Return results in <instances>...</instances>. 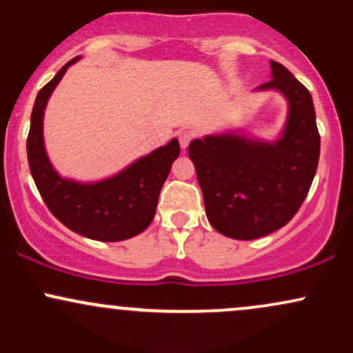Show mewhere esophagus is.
I'll return each instance as SVG.
<instances>
[{"mask_svg":"<svg viewBox=\"0 0 353 353\" xmlns=\"http://www.w3.org/2000/svg\"><path fill=\"white\" fill-rule=\"evenodd\" d=\"M192 137H194V132L188 131V129H184V131L177 132V139H179V144H181L182 149L188 148L190 141H192Z\"/></svg>","mask_w":353,"mask_h":353,"instance_id":"1","label":"esophagus"}]
</instances>
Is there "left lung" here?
<instances>
[{"label":"left lung","instance_id":"8db88e82","mask_svg":"<svg viewBox=\"0 0 353 353\" xmlns=\"http://www.w3.org/2000/svg\"><path fill=\"white\" fill-rule=\"evenodd\" d=\"M272 79L289 101V119L274 144L237 134L208 136L189 144L204 196L205 216L217 232L252 241L283 228L301 209L319 164L320 136L312 96L281 63L270 61Z\"/></svg>","mask_w":353,"mask_h":353}]
</instances>
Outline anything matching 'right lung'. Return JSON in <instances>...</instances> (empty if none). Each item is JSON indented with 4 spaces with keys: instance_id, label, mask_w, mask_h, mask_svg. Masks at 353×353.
Wrapping results in <instances>:
<instances>
[{
    "instance_id": "1",
    "label": "right lung",
    "mask_w": 353,
    "mask_h": 353,
    "mask_svg": "<svg viewBox=\"0 0 353 353\" xmlns=\"http://www.w3.org/2000/svg\"><path fill=\"white\" fill-rule=\"evenodd\" d=\"M78 59L79 56L64 64L36 96L26 141L28 163L44 204L61 224L94 241H124L141 234L152 222L161 188L181 148L177 139H172L117 176L94 184H79L58 176L44 151V108L52 89Z\"/></svg>"
}]
</instances>
